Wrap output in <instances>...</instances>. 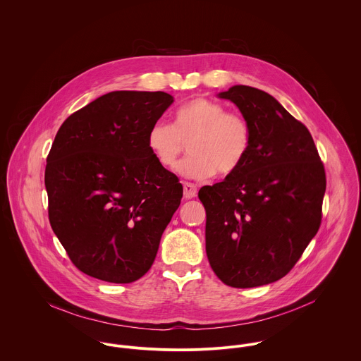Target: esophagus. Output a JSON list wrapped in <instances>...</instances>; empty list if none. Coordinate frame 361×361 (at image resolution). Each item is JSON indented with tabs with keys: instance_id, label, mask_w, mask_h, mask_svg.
I'll use <instances>...</instances> for the list:
<instances>
[{
	"instance_id": "34e87169",
	"label": "esophagus",
	"mask_w": 361,
	"mask_h": 361,
	"mask_svg": "<svg viewBox=\"0 0 361 361\" xmlns=\"http://www.w3.org/2000/svg\"><path fill=\"white\" fill-rule=\"evenodd\" d=\"M196 195H197V188L190 182H185L183 183V196H185V199H193V197H196Z\"/></svg>"
}]
</instances>
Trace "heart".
Wrapping results in <instances>:
<instances>
[{"label": "heart", "instance_id": "1", "mask_svg": "<svg viewBox=\"0 0 361 361\" xmlns=\"http://www.w3.org/2000/svg\"><path fill=\"white\" fill-rule=\"evenodd\" d=\"M189 145L190 157L178 172L192 179L235 172L249 154L252 128L245 116L226 112L221 104L193 99L179 106L173 122L157 121L147 133V147L165 169L176 166Z\"/></svg>", "mask_w": 361, "mask_h": 361}]
</instances>
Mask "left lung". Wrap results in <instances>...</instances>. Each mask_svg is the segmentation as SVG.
<instances>
[{"instance_id": "1", "label": "left lung", "mask_w": 361, "mask_h": 361, "mask_svg": "<svg viewBox=\"0 0 361 361\" xmlns=\"http://www.w3.org/2000/svg\"><path fill=\"white\" fill-rule=\"evenodd\" d=\"M252 128L242 165L199 199L206 208V252L215 275L232 288L283 278L318 232L326 188L309 129L278 100L236 85L218 94Z\"/></svg>"}]
</instances>
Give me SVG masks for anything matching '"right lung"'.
<instances>
[{
    "label": "right lung",
    "mask_w": 361,
    "mask_h": 361,
    "mask_svg": "<svg viewBox=\"0 0 361 361\" xmlns=\"http://www.w3.org/2000/svg\"><path fill=\"white\" fill-rule=\"evenodd\" d=\"M173 97L111 92L61 125L44 183L52 231L72 262L111 283L142 278L183 188L147 147V133Z\"/></svg>",
    "instance_id": "add662e5"
}]
</instances>
